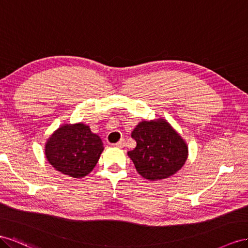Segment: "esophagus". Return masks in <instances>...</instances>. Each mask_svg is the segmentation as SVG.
I'll use <instances>...</instances> for the list:
<instances>
[{
    "mask_svg": "<svg viewBox=\"0 0 248 248\" xmlns=\"http://www.w3.org/2000/svg\"><path fill=\"white\" fill-rule=\"evenodd\" d=\"M124 143H125V141H124V139H120L117 143H115V144H113L114 145L115 147H118V148H122V147H124Z\"/></svg>",
    "mask_w": 248,
    "mask_h": 248,
    "instance_id": "obj_1",
    "label": "esophagus"
}]
</instances>
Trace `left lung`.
<instances>
[{"instance_id": "1", "label": "left lung", "mask_w": 248, "mask_h": 248, "mask_svg": "<svg viewBox=\"0 0 248 248\" xmlns=\"http://www.w3.org/2000/svg\"><path fill=\"white\" fill-rule=\"evenodd\" d=\"M136 147L128 152L142 178L155 181L169 178L185 164L188 147L165 119L142 122L132 132Z\"/></svg>"}]
</instances>
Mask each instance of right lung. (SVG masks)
Listing matches in <instances>:
<instances>
[{
  "instance_id": "add662e5",
  "label": "right lung",
  "mask_w": 248,
  "mask_h": 248,
  "mask_svg": "<svg viewBox=\"0 0 248 248\" xmlns=\"http://www.w3.org/2000/svg\"><path fill=\"white\" fill-rule=\"evenodd\" d=\"M103 150L101 138L88 125L65 124L48 138L46 157L58 171L78 179L93 170Z\"/></svg>"
}]
</instances>
